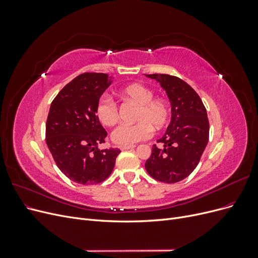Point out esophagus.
<instances>
[{"instance_id":"esophagus-1","label":"esophagus","mask_w":258,"mask_h":258,"mask_svg":"<svg viewBox=\"0 0 258 258\" xmlns=\"http://www.w3.org/2000/svg\"><path fill=\"white\" fill-rule=\"evenodd\" d=\"M136 146L135 145H129V146H124V145H121L120 146V150L121 151H126V150H134Z\"/></svg>"}]
</instances>
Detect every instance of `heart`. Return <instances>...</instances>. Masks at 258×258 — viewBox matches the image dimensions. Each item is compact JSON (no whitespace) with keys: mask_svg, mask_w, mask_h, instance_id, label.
Masks as SVG:
<instances>
[{"mask_svg":"<svg viewBox=\"0 0 258 258\" xmlns=\"http://www.w3.org/2000/svg\"><path fill=\"white\" fill-rule=\"evenodd\" d=\"M118 95L139 104L135 115L136 123L119 124L112 134L113 141L119 145H135L145 141L153 135V128L160 130L166 126L170 118V106L167 101L154 98V92L142 84H131L121 88ZM96 115L104 126L111 127L118 121L119 111L115 101L107 96H102L96 104Z\"/></svg>","mask_w":258,"mask_h":258,"instance_id":"b5f03b06","label":"heart"}]
</instances>
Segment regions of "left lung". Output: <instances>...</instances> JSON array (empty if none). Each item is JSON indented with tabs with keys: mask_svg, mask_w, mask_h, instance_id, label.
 <instances>
[{
	"mask_svg": "<svg viewBox=\"0 0 258 258\" xmlns=\"http://www.w3.org/2000/svg\"><path fill=\"white\" fill-rule=\"evenodd\" d=\"M160 83L171 102L172 117L167 132L154 144L145 162L147 173L162 183H177L196 169L209 142L207 110L190 86L169 74H145Z\"/></svg>",
	"mask_w": 258,
	"mask_h": 258,
	"instance_id": "8db88e82",
	"label": "left lung"
}]
</instances>
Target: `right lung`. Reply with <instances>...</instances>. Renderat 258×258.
<instances>
[{
	"label": "right lung",
	"instance_id": "add662e5",
	"mask_svg": "<svg viewBox=\"0 0 258 258\" xmlns=\"http://www.w3.org/2000/svg\"><path fill=\"white\" fill-rule=\"evenodd\" d=\"M112 81L104 73H83L52 100L46 121V144L57 167L82 185L105 181L119 148L99 150L107 132L96 115V104Z\"/></svg>",
	"mask_w": 258,
	"mask_h": 258
}]
</instances>
